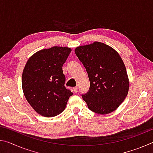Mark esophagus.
<instances>
[{
    "label": "esophagus",
    "instance_id": "esophagus-1",
    "mask_svg": "<svg viewBox=\"0 0 153 153\" xmlns=\"http://www.w3.org/2000/svg\"><path fill=\"white\" fill-rule=\"evenodd\" d=\"M77 90H78V87H77V86H76V87H74L73 88V90H74V92L75 93H77Z\"/></svg>",
    "mask_w": 153,
    "mask_h": 153
}]
</instances>
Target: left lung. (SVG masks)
<instances>
[{"label":"left lung","instance_id":"left-lung-1","mask_svg":"<svg viewBox=\"0 0 153 153\" xmlns=\"http://www.w3.org/2000/svg\"><path fill=\"white\" fill-rule=\"evenodd\" d=\"M86 68L90 88L82 94L90 110L101 115L115 111L129 90L126 66L116 51L104 43L94 42L75 49Z\"/></svg>","mask_w":153,"mask_h":153}]
</instances>
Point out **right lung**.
Segmentation results:
<instances>
[{
  "instance_id": "1",
  "label": "right lung",
  "mask_w": 153,
  "mask_h": 153,
  "mask_svg": "<svg viewBox=\"0 0 153 153\" xmlns=\"http://www.w3.org/2000/svg\"><path fill=\"white\" fill-rule=\"evenodd\" d=\"M70 48L53 46L36 53L28 59L22 74L25 97L33 109L46 117L63 112L73 94L65 86L63 65Z\"/></svg>"
}]
</instances>
